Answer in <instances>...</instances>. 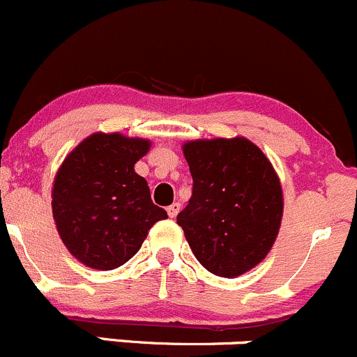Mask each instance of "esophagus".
Here are the masks:
<instances>
[{
	"label": "esophagus",
	"mask_w": 357,
	"mask_h": 357,
	"mask_svg": "<svg viewBox=\"0 0 357 357\" xmlns=\"http://www.w3.org/2000/svg\"><path fill=\"white\" fill-rule=\"evenodd\" d=\"M167 211H168V216H170V218H175V216H177L178 211H180V203L170 204L167 208Z\"/></svg>",
	"instance_id": "1"
}]
</instances>
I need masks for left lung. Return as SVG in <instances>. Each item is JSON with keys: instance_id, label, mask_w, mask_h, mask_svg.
<instances>
[{"instance_id": "left-lung-1", "label": "left lung", "mask_w": 357, "mask_h": 357, "mask_svg": "<svg viewBox=\"0 0 357 357\" xmlns=\"http://www.w3.org/2000/svg\"><path fill=\"white\" fill-rule=\"evenodd\" d=\"M192 196L178 213L197 261L234 278L264 259L280 229V180L258 146L244 137L192 141L183 146Z\"/></svg>"}]
</instances>
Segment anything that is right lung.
<instances>
[{
    "mask_svg": "<svg viewBox=\"0 0 357 357\" xmlns=\"http://www.w3.org/2000/svg\"><path fill=\"white\" fill-rule=\"evenodd\" d=\"M149 146L144 139L94 134L65 158L51 206L61 241L80 263L94 270L122 266L154 223L168 218L134 172Z\"/></svg>",
    "mask_w": 357,
    "mask_h": 357,
    "instance_id": "add662e5",
    "label": "right lung"
}]
</instances>
